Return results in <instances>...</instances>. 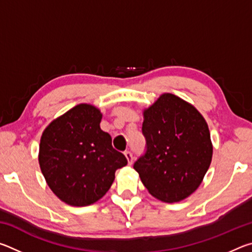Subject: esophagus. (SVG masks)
I'll list each match as a JSON object with an SVG mask.
<instances>
[{"label":"esophagus","instance_id":"obj_1","mask_svg":"<svg viewBox=\"0 0 252 252\" xmlns=\"http://www.w3.org/2000/svg\"><path fill=\"white\" fill-rule=\"evenodd\" d=\"M125 156H126V160H127V163L132 164V162H133V155H132L130 151H126L125 152Z\"/></svg>","mask_w":252,"mask_h":252}]
</instances>
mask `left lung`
Instances as JSON below:
<instances>
[{"label": "left lung", "mask_w": 252, "mask_h": 252, "mask_svg": "<svg viewBox=\"0 0 252 252\" xmlns=\"http://www.w3.org/2000/svg\"><path fill=\"white\" fill-rule=\"evenodd\" d=\"M146 153L134 162L144 187L163 202L193 193L210 167L212 143L206 120L193 105L164 93L143 111Z\"/></svg>", "instance_id": "left-lung-1"}]
</instances>
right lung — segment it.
<instances>
[{"label": "right lung", "instance_id": "1", "mask_svg": "<svg viewBox=\"0 0 252 252\" xmlns=\"http://www.w3.org/2000/svg\"><path fill=\"white\" fill-rule=\"evenodd\" d=\"M102 114L91 104H78L43 131L39 163L50 189L70 206L84 207L108 192L118 169L127 164L101 130Z\"/></svg>", "mask_w": 252, "mask_h": 252}]
</instances>
